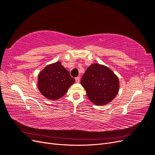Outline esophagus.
I'll return each mask as SVG.
<instances>
[{"label":"esophagus","instance_id":"obj_1","mask_svg":"<svg viewBox=\"0 0 155 155\" xmlns=\"http://www.w3.org/2000/svg\"><path fill=\"white\" fill-rule=\"evenodd\" d=\"M79 81H80V78H79V77L76 78V83H79Z\"/></svg>","mask_w":155,"mask_h":155}]
</instances>
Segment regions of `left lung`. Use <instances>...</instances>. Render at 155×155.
Masks as SVG:
<instances>
[{
	"mask_svg": "<svg viewBox=\"0 0 155 155\" xmlns=\"http://www.w3.org/2000/svg\"><path fill=\"white\" fill-rule=\"evenodd\" d=\"M87 95L93 104L104 105L113 100L120 88L118 78L109 68L94 63L90 65L81 80Z\"/></svg>",
	"mask_w": 155,
	"mask_h": 155,
	"instance_id": "left-lung-1",
	"label": "left lung"
}]
</instances>
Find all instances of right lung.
<instances>
[{
    "mask_svg": "<svg viewBox=\"0 0 155 155\" xmlns=\"http://www.w3.org/2000/svg\"><path fill=\"white\" fill-rule=\"evenodd\" d=\"M75 83L68 70L58 61L48 64L39 74L37 87L45 97L56 100L63 97Z\"/></svg>",
    "mask_w": 155,
    "mask_h": 155,
    "instance_id": "add662e5",
    "label": "right lung"
}]
</instances>
